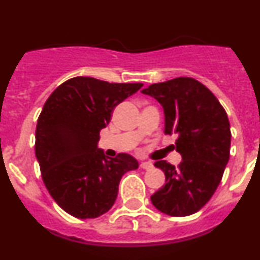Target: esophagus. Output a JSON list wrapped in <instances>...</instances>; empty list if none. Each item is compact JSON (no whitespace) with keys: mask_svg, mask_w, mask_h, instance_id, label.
I'll use <instances>...</instances> for the list:
<instances>
[{"mask_svg":"<svg viewBox=\"0 0 260 260\" xmlns=\"http://www.w3.org/2000/svg\"><path fill=\"white\" fill-rule=\"evenodd\" d=\"M140 168H143V169H151V168H153V163H151V161H141V163H140Z\"/></svg>","mask_w":260,"mask_h":260,"instance_id":"esophagus-1","label":"esophagus"}]
</instances>
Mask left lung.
Here are the masks:
<instances>
[{
    "label": "left lung",
    "mask_w": 260,
    "mask_h": 260,
    "mask_svg": "<svg viewBox=\"0 0 260 260\" xmlns=\"http://www.w3.org/2000/svg\"><path fill=\"white\" fill-rule=\"evenodd\" d=\"M161 105L164 133L177 134L179 166L154 163L166 174V184L150 197L156 210L183 217L200 211L216 191L230 158V122L215 94L188 77L144 88Z\"/></svg>",
    "instance_id": "8db88e82"
}]
</instances>
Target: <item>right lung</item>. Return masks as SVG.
Masks as SVG:
<instances>
[{
    "mask_svg": "<svg viewBox=\"0 0 260 260\" xmlns=\"http://www.w3.org/2000/svg\"><path fill=\"white\" fill-rule=\"evenodd\" d=\"M141 87L74 77L46 100L35 131V155L46 189L72 216L106 214L116 201L121 177L139 167L130 154L106 156L99 140L115 107Z\"/></svg>",
    "mask_w": 260,
    "mask_h": 260,
    "instance_id": "obj_1",
    "label": "right lung"
}]
</instances>
